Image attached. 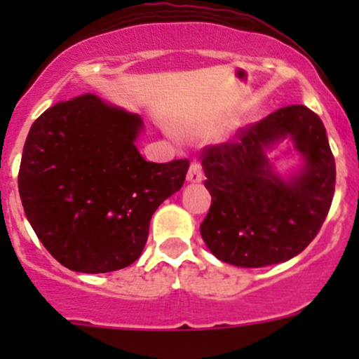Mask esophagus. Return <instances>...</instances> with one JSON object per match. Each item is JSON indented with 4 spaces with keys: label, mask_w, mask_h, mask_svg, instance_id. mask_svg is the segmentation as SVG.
<instances>
[{
    "label": "esophagus",
    "mask_w": 359,
    "mask_h": 359,
    "mask_svg": "<svg viewBox=\"0 0 359 359\" xmlns=\"http://www.w3.org/2000/svg\"><path fill=\"white\" fill-rule=\"evenodd\" d=\"M187 180L193 184L201 182L203 180V168H201L200 161H196V159H193V161H191L189 170H187Z\"/></svg>",
    "instance_id": "1"
}]
</instances>
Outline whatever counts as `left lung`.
<instances>
[{"label":"left lung","instance_id":"left-lung-1","mask_svg":"<svg viewBox=\"0 0 359 359\" xmlns=\"http://www.w3.org/2000/svg\"><path fill=\"white\" fill-rule=\"evenodd\" d=\"M290 136L306 168L283 181L265 149ZM212 205L201 238L219 260L264 267L299 255L316 238L335 191V159L316 112L288 106L238 130L233 140L201 151Z\"/></svg>","mask_w":359,"mask_h":359}]
</instances>
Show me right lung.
<instances>
[{"mask_svg": "<svg viewBox=\"0 0 359 359\" xmlns=\"http://www.w3.org/2000/svg\"><path fill=\"white\" fill-rule=\"evenodd\" d=\"M139 114L83 93L46 109L24 144L19 193L43 247L76 273L135 262L151 217L182 187L189 161L151 163L135 140Z\"/></svg>", "mask_w": 359, "mask_h": 359, "instance_id": "obj_1", "label": "right lung"}]
</instances>
